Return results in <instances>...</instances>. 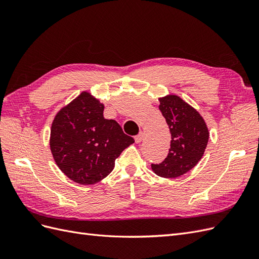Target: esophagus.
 Returning <instances> with one entry per match:
<instances>
[{"label": "esophagus", "mask_w": 259, "mask_h": 259, "mask_svg": "<svg viewBox=\"0 0 259 259\" xmlns=\"http://www.w3.org/2000/svg\"><path fill=\"white\" fill-rule=\"evenodd\" d=\"M144 133H139V134L137 135V136H135V142L137 143V144H139L140 142H142V140L144 139Z\"/></svg>", "instance_id": "34e87169"}]
</instances>
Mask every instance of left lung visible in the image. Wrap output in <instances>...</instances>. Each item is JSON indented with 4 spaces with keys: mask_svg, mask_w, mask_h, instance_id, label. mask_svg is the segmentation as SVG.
Wrapping results in <instances>:
<instances>
[{
    "mask_svg": "<svg viewBox=\"0 0 259 259\" xmlns=\"http://www.w3.org/2000/svg\"><path fill=\"white\" fill-rule=\"evenodd\" d=\"M159 100L171 140L165 160L151 164V168L160 177L176 178L197 165L204 154L209 133L200 113L180 97L168 95Z\"/></svg>",
    "mask_w": 259,
    "mask_h": 259,
    "instance_id": "obj_1",
    "label": "left lung"
}]
</instances>
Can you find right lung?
<instances>
[{
	"mask_svg": "<svg viewBox=\"0 0 259 259\" xmlns=\"http://www.w3.org/2000/svg\"><path fill=\"white\" fill-rule=\"evenodd\" d=\"M104 105L83 92L56 114L50 146L58 167L81 185H93L111 173L115 159L135 142L119 123L104 117Z\"/></svg>",
	"mask_w": 259,
	"mask_h": 259,
	"instance_id": "right-lung-1",
	"label": "right lung"
}]
</instances>
